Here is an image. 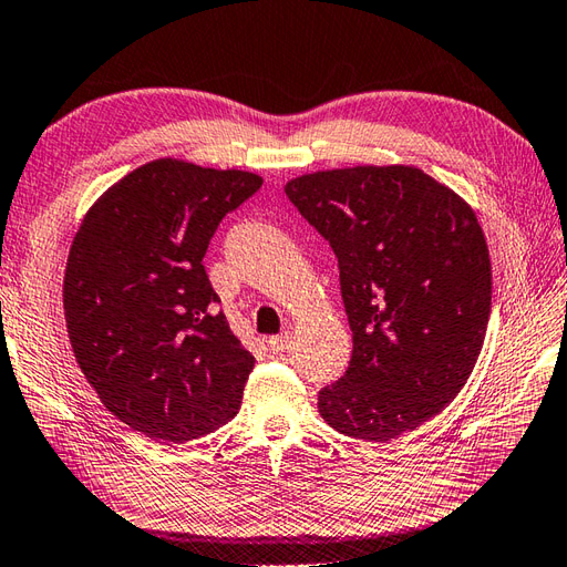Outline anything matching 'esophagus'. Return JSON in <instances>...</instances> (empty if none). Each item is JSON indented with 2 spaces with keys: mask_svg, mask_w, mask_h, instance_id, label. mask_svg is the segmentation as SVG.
I'll return each mask as SVG.
<instances>
[{
  "mask_svg": "<svg viewBox=\"0 0 567 567\" xmlns=\"http://www.w3.org/2000/svg\"><path fill=\"white\" fill-rule=\"evenodd\" d=\"M289 343H292V336H289V333L285 331V333H280V336H272V338L268 340V348H270L272 354H282V352L289 348Z\"/></svg>",
  "mask_w": 567,
  "mask_h": 567,
  "instance_id": "esophagus-1",
  "label": "esophagus"
}]
</instances>
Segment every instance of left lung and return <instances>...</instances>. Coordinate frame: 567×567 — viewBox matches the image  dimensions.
Masks as SVG:
<instances>
[{
    "mask_svg": "<svg viewBox=\"0 0 567 567\" xmlns=\"http://www.w3.org/2000/svg\"><path fill=\"white\" fill-rule=\"evenodd\" d=\"M331 244L352 331L319 413L348 437L391 442L452 403L483 348L491 256L473 209L413 166L319 171L285 186Z\"/></svg>",
    "mask_w": 567,
    "mask_h": 567,
    "instance_id": "left-lung-1",
    "label": "left lung"
}]
</instances>
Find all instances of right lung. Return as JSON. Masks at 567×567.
<instances>
[{
  "instance_id": "add662e5",
  "label": "right lung",
  "mask_w": 567,
  "mask_h": 567,
  "mask_svg": "<svg viewBox=\"0 0 567 567\" xmlns=\"http://www.w3.org/2000/svg\"><path fill=\"white\" fill-rule=\"evenodd\" d=\"M262 178L144 164L89 209L64 272L74 358L99 399L156 442L203 437L239 413L254 354L203 266L219 221Z\"/></svg>"
}]
</instances>
